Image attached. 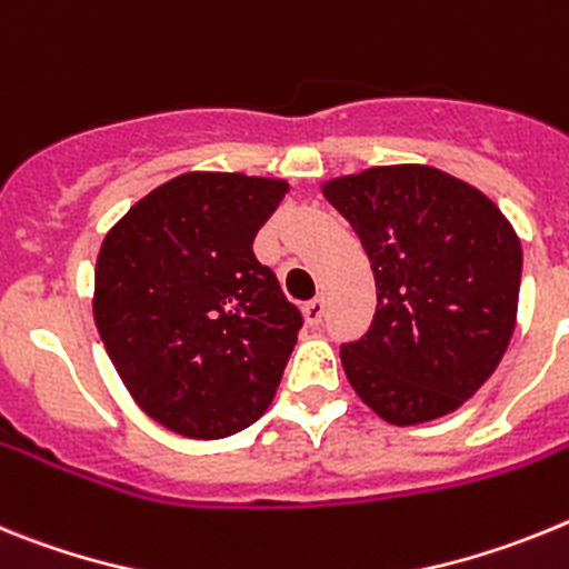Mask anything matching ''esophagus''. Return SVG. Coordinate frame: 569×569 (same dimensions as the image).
Returning a JSON list of instances; mask_svg holds the SVG:
<instances>
[{
    "instance_id": "1",
    "label": "esophagus",
    "mask_w": 569,
    "mask_h": 569,
    "mask_svg": "<svg viewBox=\"0 0 569 569\" xmlns=\"http://www.w3.org/2000/svg\"><path fill=\"white\" fill-rule=\"evenodd\" d=\"M323 315H326V300L323 298H315V300H309V303L303 306V318H306V323H309V326H318L320 320H323Z\"/></svg>"
}]
</instances>
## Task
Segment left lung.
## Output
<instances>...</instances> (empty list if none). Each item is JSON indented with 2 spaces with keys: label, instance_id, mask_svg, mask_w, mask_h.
Here are the masks:
<instances>
[{
  "label": "left lung",
  "instance_id": "obj_1",
  "mask_svg": "<svg viewBox=\"0 0 569 569\" xmlns=\"http://www.w3.org/2000/svg\"><path fill=\"white\" fill-rule=\"evenodd\" d=\"M320 189L360 237L378 291L369 332L340 346L352 389L395 427L456 412L516 329V229L483 191L432 166H375Z\"/></svg>",
  "mask_w": 569,
  "mask_h": 569
}]
</instances>
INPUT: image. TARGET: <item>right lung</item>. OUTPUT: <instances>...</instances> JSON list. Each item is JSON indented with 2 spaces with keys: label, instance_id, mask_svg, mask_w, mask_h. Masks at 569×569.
<instances>
[{
  "label": "right lung",
  "instance_id": "right-lung-1",
  "mask_svg": "<svg viewBox=\"0 0 569 569\" xmlns=\"http://www.w3.org/2000/svg\"><path fill=\"white\" fill-rule=\"evenodd\" d=\"M286 180L189 171L102 240L93 320L137 407L186 438H229L269 409L303 326L251 251Z\"/></svg>",
  "mask_w": 569,
  "mask_h": 569
}]
</instances>
